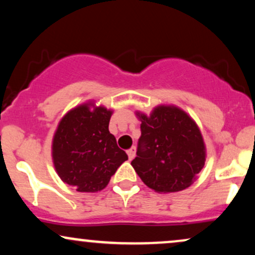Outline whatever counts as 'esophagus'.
Returning <instances> with one entry per match:
<instances>
[{"mask_svg": "<svg viewBox=\"0 0 255 255\" xmlns=\"http://www.w3.org/2000/svg\"><path fill=\"white\" fill-rule=\"evenodd\" d=\"M127 154H128V158H129V160H131L134 158V156H135V147H131L129 148V150L127 151Z\"/></svg>", "mask_w": 255, "mask_h": 255, "instance_id": "34e87169", "label": "esophagus"}]
</instances>
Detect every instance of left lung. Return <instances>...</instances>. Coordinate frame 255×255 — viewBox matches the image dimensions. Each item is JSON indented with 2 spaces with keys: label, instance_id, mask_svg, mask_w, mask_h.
Segmentation results:
<instances>
[{
  "label": "left lung",
  "instance_id": "8db88e82",
  "mask_svg": "<svg viewBox=\"0 0 255 255\" xmlns=\"http://www.w3.org/2000/svg\"><path fill=\"white\" fill-rule=\"evenodd\" d=\"M141 136L131 166L157 193L188 188L206 160V146L198 125L176 105H157L150 115L136 111Z\"/></svg>",
  "mask_w": 255,
  "mask_h": 255
}]
</instances>
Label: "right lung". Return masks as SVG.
<instances>
[{"label": "right lung", "mask_w": 255, "mask_h": 255, "mask_svg": "<svg viewBox=\"0 0 255 255\" xmlns=\"http://www.w3.org/2000/svg\"><path fill=\"white\" fill-rule=\"evenodd\" d=\"M113 110L93 101L73 108L61 119L52 137L51 156L61 180L77 192L104 189L127 153L109 131Z\"/></svg>", "instance_id": "1"}]
</instances>
